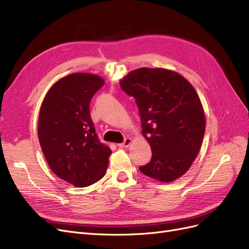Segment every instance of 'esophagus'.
<instances>
[{"label":"esophagus","instance_id":"34e87169","mask_svg":"<svg viewBox=\"0 0 249 249\" xmlns=\"http://www.w3.org/2000/svg\"><path fill=\"white\" fill-rule=\"evenodd\" d=\"M131 143H132V139L131 138H125L124 141L123 143H120L118 146L119 147H127V146L131 145Z\"/></svg>","mask_w":249,"mask_h":249}]
</instances>
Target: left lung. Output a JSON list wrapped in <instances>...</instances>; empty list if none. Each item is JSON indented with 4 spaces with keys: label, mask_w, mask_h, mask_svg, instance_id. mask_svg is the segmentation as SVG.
Wrapping results in <instances>:
<instances>
[{
    "label": "left lung",
    "mask_w": 249,
    "mask_h": 249,
    "mask_svg": "<svg viewBox=\"0 0 249 249\" xmlns=\"http://www.w3.org/2000/svg\"><path fill=\"white\" fill-rule=\"evenodd\" d=\"M135 97L142 135L152 148V160L140 171L162 183L173 182L190 168L206 130V117L197 92L177 71L141 69L119 82Z\"/></svg>",
    "instance_id": "obj_1"
}]
</instances>
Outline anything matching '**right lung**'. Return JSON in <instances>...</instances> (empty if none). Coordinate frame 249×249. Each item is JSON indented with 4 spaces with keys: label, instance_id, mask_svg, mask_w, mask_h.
Masks as SVG:
<instances>
[{
    "label": "right lung",
    "instance_id": "add662e5",
    "mask_svg": "<svg viewBox=\"0 0 249 249\" xmlns=\"http://www.w3.org/2000/svg\"><path fill=\"white\" fill-rule=\"evenodd\" d=\"M104 84L97 74H69L49 89L39 111L37 132L44 158L57 177L78 188L105 176L112 153L97 138L89 111Z\"/></svg>",
    "mask_w": 249,
    "mask_h": 249
}]
</instances>
